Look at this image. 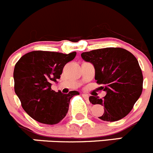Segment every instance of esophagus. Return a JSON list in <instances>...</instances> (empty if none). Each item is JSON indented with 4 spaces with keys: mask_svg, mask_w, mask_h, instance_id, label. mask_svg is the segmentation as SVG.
<instances>
[{
    "mask_svg": "<svg viewBox=\"0 0 153 153\" xmlns=\"http://www.w3.org/2000/svg\"><path fill=\"white\" fill-rule=\"evenodd\" d=\"M81 95H82V96H83V97H84L85 99H88L89 96H88V95H87V94H86V93H82V94H81Z\"/></svg>",
    "mask_w": 153,
    "mask_h": 153,
    "instance_id": "obj_1",
    "label": "esophagus"
}]
</instances>
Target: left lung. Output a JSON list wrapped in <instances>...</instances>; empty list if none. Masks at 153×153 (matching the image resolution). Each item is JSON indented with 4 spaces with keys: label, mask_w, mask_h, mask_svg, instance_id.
I'll list each match as a JSON object with an SVG mask.
<instances>
[{
    "label": "left lung",
    "mask_w": 153,
    "mask_h": 153,
    "mask_svg": "<svg viewBox=\"0 0 153 153\" xmlns=\"http://www.w3.org/2000/svg\"><path fill=\"white\" fill-rule=\"evenodd\" d=\"M81 57L92 63L95 79L106 92L103 99L91 96L93 105L104 106L99 119L114 122L125 117L140 98L143 90V75L136 57L121 48H105L83 52Z\"/></svg>",
    "instance_id": "left-lung-1"
}]
</instances>
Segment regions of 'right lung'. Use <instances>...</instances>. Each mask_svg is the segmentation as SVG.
<instances>
[{"label":"right lung","instance_id":"add662e5","mask_svg":"<svg viewBox=\"0 0 153 153\" xmlns=\"http://www.w3.org/2000/svg\"><path fill=\"white\" fill-rule=\"evenodd\" d=\"M75 55V51L65 54L34 51L23 55L16 63L13 72L15 93L33 119L54 125L66 117L70 99L79 93L75 90L63 94L51 90V85L60 79L64 66Z\"/></svg>","mask_w":153,"mask_h":153}]
</instances>
